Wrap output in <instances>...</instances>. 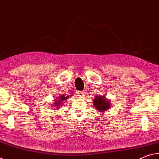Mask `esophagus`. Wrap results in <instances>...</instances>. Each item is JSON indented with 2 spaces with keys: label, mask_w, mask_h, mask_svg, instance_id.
Returning a JSON list of instances; mask_svg holds the SVG:
<instances>
[{
  "label": "esophagus",
  "mask_w": 159,
  "mask_h": 159,
  "mask_svg": "<svg viewBox=\"0 0 159 159\" xmlns=\"http://www.w3.org/2000/svg\"><path fill=\"white\" fill-rule=\"evenodd\" d=\"M84 94H85V93H84V92H83V91H80V92H78V97H79L80 98L84 97V96H85Z\"/></svg>",
  "instance_id": "1"
}]
</instances>
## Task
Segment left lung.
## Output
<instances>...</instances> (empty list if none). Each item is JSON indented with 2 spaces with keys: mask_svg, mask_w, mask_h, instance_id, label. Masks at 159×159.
Returning a JSON list of instances; mask_svg holds the SVG:
<instances>
[{
  "mask_svg": "<svg viewBox=\"0 0 159 159\" xmlns=\"http://www.w3.org/2000/svg\"><path fill=\"white\" fill-rule=\"evenodd\" d=\"M93 105L97 110L99 111H105L110 108V101L106 100L103 96H97L93 100Z\"/></svg>",
  "mask_w": 159,
  "mask_h": 159,
  "instance_id": "obj_1",
  "label": "left lung"
}]
</instances>
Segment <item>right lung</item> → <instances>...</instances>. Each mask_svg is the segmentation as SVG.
I'll use <instances>...</instances> for the list:
<instances>
[{
  "instance_id": "add662e5",
  "label": "right lung",
  "mask_w": 159,
  "mask_h": 159,
  "mask_svg": "<svg viewBox=\"0 0 159 159\" xmlns=\"http://www.w3.org/2000/svg\"><path fill=\"white\" fill-rule=\"evenodd\" d=\"M68 98V97H66V96H61V97H58H58H57V101H56V103H55V104H56V106H57V107H58V106H61V103L62 102V101L63 100H65V99H66V98Z\"/></svg>"
}]
</instances>
